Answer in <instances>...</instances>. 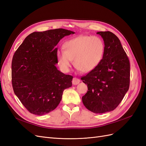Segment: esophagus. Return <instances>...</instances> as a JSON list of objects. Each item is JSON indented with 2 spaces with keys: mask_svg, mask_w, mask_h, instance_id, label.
Here are the masks:
<instances>
[{
  "mask_svg": "<svg viewBox=\"0 0 146 146\" xmlns=\"http://www.w3.org/2000/svg\"><path fill=\"white\" fill-rule=\"evenodd\" d=\"M72 82L73 85H78V84L80 82V80H79L78 78L74 77V78H73V79H72Z\"/></svg>",
  "mask_w": 146,
  "mask_h": 146,
  "instance_id": "1",
  "label": "esophagus"
}]
</instances>
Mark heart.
Returning a JSON list of instances; mask_svg holds the SVG:
<instances>
[{"instance_id": "obj_1", "label": "heart", "mask_w": 146, "mask_h": 146, "mask_svg": "<svg viewBox=\"0 0 146 146\" xmlns=\"http://www.w3.org/2000/svg\"><path fill=\"white\" fill-rule=\"evenodd\" d=\"M64 50L56 52V58L61 69L68 72L72 60L76 68L84 73L94 70L103 58L105 44L100 37L89 35L79 36L69 39L63 45Z\"/></svg>"}]
</instances>
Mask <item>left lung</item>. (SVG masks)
Masks as SVG:
<instances>
[{
  "label": "left lung",
  "instance_id": "1",
  "mask_svg": "<svg viewBox=\"0 0 146 146\" xmlns=\"http://www.w3.org/2000/svg\"><path fill=\"white\" fill-rule=\"evenodd\" d=\"M103 38V58L97 67L81 80L88 91L82 97L85 107L94 113L115 109L129 90L130 62L119 38L111 32L97 33Z\"/></svg>",
  "mask_w": 146,
  "mask_h": 146
}]
</instances>
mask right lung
<instances>
[{
    "label": "right lung",
    "mask_w": 146,
    "mask_h": 146,
    "mask_svg": "<svg viewBox=\"0 0 146 146\" xmlns=\"http://www.w3.org/2000/svg\"><path fill=\"white\" fill-rule=\"evenodd\" d=\"M74 33L63 29L35 32L15 52L11 63L13 91L30 113L42 116L53 111L63 91L72 86L73 77L56 67L55 46L63 38Z\"/></svg>",
    "instance_id": "1"
}]
</instances>
